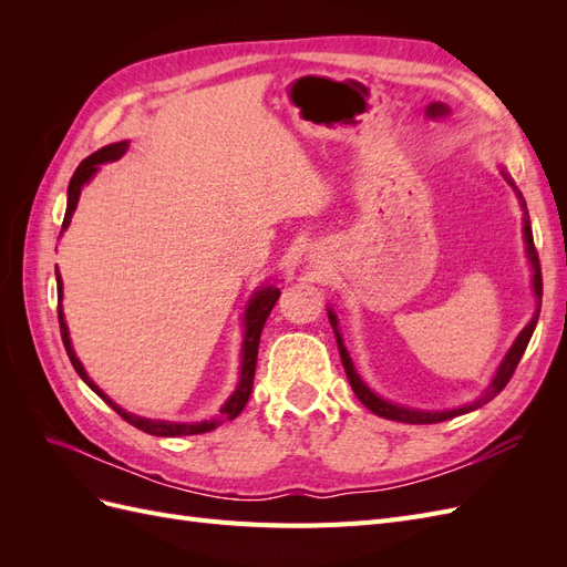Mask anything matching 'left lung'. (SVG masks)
I'll use <instances>...</instances> for the list:
<instances>
[{
    "instance_id": "1",
    "label": "left lung",
    "mask_w": 567,
    "mask_h": 567,
    "mask_svg": "<svg viewBox=\"0 0 567 567\" xmlns=\"http://www.w3.org/2000/svg\"><path fill=\"white\" fill-rule=\"evenodd\" d=\"M502 175L504 179L508 182V186L513 188V194L518 196V203L523 208V238H525V255H527V262H529V269H532V293H535V315H532V319L525 323V329L518 333V338L513 340V346L508 348V352L504 354L502 364L496 367L494 375L489 385L483 390V394L480 398H475L473 402L463 404V406H456V409H416V406H406V404H398V402H390L385 398H381L379 392H373L362 375L357 373L354 364H352V357L346 348V340H342V333H340V321H338V315L333 312V307H329V321L333 326V333H336V342H338V352H340V359H342V367H346V373H348V381L354 390V394L359 398V402H362L369 411H373L375 416L381 419H390V421H400V423H440V421H450L454 416H461V414H468V411H475L483 404L492 402L496 394H499L506 383L511 381L513 371H516L520 357L527 348V342L532 338V333H535V326H537V319H539V310H542V269H539V257H537V250H535V241H532V227H529V215H527V208H525V198L523 194L518 192L516 182L511 179V175L506 173V169L502 167Z\"/></svg>"
}]
</instances>
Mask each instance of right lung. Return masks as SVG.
<instances>
[{"label":"right lung","mask_w":567,"mask_h":567,"mask_svg":"<svg viewBox=\"0 0 567 567\" xmlns=\"http://www.w3.org/2000/svg\"><path fill=\"white\" fill-rule=\"evenodd\" d=\"M130 148V142H115V144H109L104 148H99L96 153H92V156L84 158L75 175L71 179V184H68V205H65V217H63V227H61V234L68 229V225H71V217L78 208V200H80V194H82V186L87 184L96 173L99 167L104 163H113L117 158H123L125 153ZM56 288H59V323H61V338H63V346H65V352H68V359H71L73 369L78 371L80 379L87 383L101 400H104L111 409H115L120 416H123L127 423H132L134 427H140V431L148 433V435H158V437H182V435H198V433H210L215 431L217 425L227 423V421H234L238 414H241L248 398H250V390H252V375H255V364H257V348H260V333H262V326L271 312V307L277 305L281 290L274 286L271 279H267L262 286L255 288V293L250 296L246 310H244V342H241V371H238V383L234 388V392L229 394V400L221 404L213 416L203 419V421H161V419H146V416H136V414H130V411H125L123 406H117L109 394L101 390L90 375L87 371H84L82 362L78 359L75 350H73V342H71V333H68V323H65V317H63V307H61V300H63V281H61V274H59V267H56Z\"/></svg>","instance_id":"add662e5"}]
</instances>
